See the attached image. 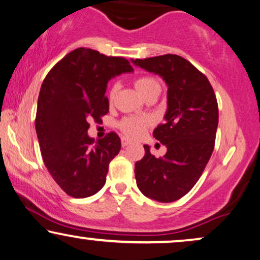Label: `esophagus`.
Segmentation results:
<instances>
[{
  "label": "esophagus",
  "instance_id": "1",
  "mask_svg": "<svg viewBox=\"0 0 260 260\" xmlns=\"http://www.w3.org/2000/svg\"><path fill=\"white\" fill-rule=\"evenodd\" d=\"M129 144H131V142L127 140V138H125V137H122V147L124 148V147H127V145Z\"/></svg>",
  "mask_w": 260,
  "mask_h": 260
}]
</instances>
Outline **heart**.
<instances>
[{"label":"heart","instance_id":"obj_1","mask_svg":"<svg viewBox=\"0 0 260 260\" xmlns=\"http://www.w3.org/2000/svg\"><path fill=\"white\" fill-rule=\"evenodd\" d=\"M135 87L144 97L152 90H159L158 81L152 77H140L135 80ZM116 94V86H112L109 92V99L113 101ZM150 124V119L147 117H125L119 122V129L125 136L130 138H136L143 133L145 127Z\"/></svg>","mask_w":260,"mask_h":260}]
</instances>
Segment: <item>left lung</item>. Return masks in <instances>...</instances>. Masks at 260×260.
I'll list each match as a JSON object with an SVG mask.
<instances>
[{
  "instance_id": "1",
  "label": "left lung",
  "mask_w": 260,
  "mask_h": 260,
  "mask_svg": "<svg viewBox=\"0 0 260 260\" xmlns=\"http://www.w3.org/2000/svg\"><path fill=\"white\" fill-rule=\"evenodd\" d=\"M133 61L161 76L168 85L166 122L154 130L167 152L157 158L144 145L143 158L135 163L137 186L156 201H176L195 186L214 150L219 120L214 90L207 77L180 55Z\"/></svg>"
}]
</instances>
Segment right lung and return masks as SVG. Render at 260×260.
<instances>
[{
    "label": "right lung",
    "instance_id": "1",
    "mask_svg": "<svg viewBox=\"0 0 260 260\" xmlns=\"http://www.w3.org/2000/svg\"><path fill=\"white\" fill-rule=\"evenodd\" d=\"M133 71L123 56L80 47L63 56L46 76L35 129L45 166L70 197H91L105 184L110 162L120 150V138L111 131L94 141L87 135L88 122H98L109 112L108 81Z\"/></svg>",
    "mask_w": 260,
    "mask_h": 260
}]
</instances>
